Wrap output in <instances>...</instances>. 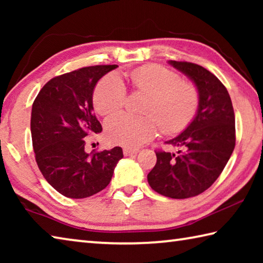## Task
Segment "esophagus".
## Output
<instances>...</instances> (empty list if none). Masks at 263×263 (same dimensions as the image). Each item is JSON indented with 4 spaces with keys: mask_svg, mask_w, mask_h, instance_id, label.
Wrapping results in <instances>:
<instances>
[{
    "mask_svg": "<svg viewBox=\"0 0 263 263\" xmlns=\"http://www.w3.org/2000/svg\"><path fill=\"white\" fill-rule=\"evenodd\" d=\"M138 152H139V149L138 148H128V147H124L123 148V153L125 157H130V155H136Z\"/></svg>",
    "mask_w": 263,
    "mask_h": 263,
    "instance_id": "34e87169",
    "label": "esophagus"
}]
</instances>
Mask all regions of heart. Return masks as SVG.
I'll return each instance as SVG.
<instances>
[{"instance_id": "1", "label": "heart", "mask_w": 263, "mask_h": 263, "mask_svg": "<svg viewBox=\"0 0 263 263\" xmlns=\"http://www.w3.org/2000/svg\"><path fill=\"white\" fill-rule=\"evenodd\" d=\"M132 86L151 94L145 106L146 117L117 114L105 122V135L110 142L128 148L139 147L155 136L159 123L166 135H175L193 121L198 108V91L183 82L179 74L161 66L148 65L132 70ZM126 99V88L121 79L109 75L97 84L92 102L100 115L118 111Z\"/></svg>"}]
</instances>
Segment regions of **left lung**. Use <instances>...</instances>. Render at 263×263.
<instances>
[{
  "instance_id": "obj_1",
  "label": "left lung",
  "mask_w": 263,
  "mask_h": 263,
  "mask_svg": "<svg viewBox=\"0 0 263 263\" xmlns=\"http://www.w3.org/2000/svg\"><path fill=\"white\" fill-rule=\"evenodd\" d=\"M168 64L193 81L198 108L189 125L166 141L177 152H157L147 181L158 194L183 199L202 194L221 174L235 146V118L228 89L211 72L191 62Z\"/></svg>"
}]
</instances>
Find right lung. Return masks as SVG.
<instances>
[{
  "label": "right lung",
  "instance_id": "add662e5",
  "mask_svg": "<svg viewBox=\"0 0 263 263\" xmlns=\"http://www.w3.org/2000/svg\"><path fill=\"white\" fill-rule=\"evenodd\" d=\"M117 65L83 67L53 78L35 97L31 111V137L35 161L58 193L86 198L110 183L123 149L89 154L86 138L102 131L94 115L92 94L100 79Z\"/></svg>",
  "mask_w": 263,
  "mask_h": 263
}]
</instances>
